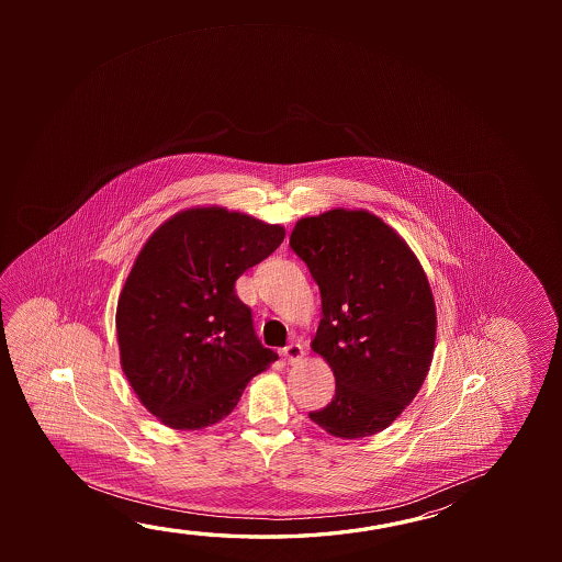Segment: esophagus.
<instances>
[{
  "label": "esophagus",
  "mask_w": 562,
  "mask_h": 562,
  "mask_svg": "<svg viewBox=\"0 0 562 562\" xmlns=\"http://www.w3.org/2000/svg\"><path fill=\"white\" fill-rule=\"evenodd\" d=\"M282 355H284V359L290 362V364H295V362H300V360L304 359L305 350L300 342H292V345H288L284 350H282Z\"/></svg>",
  "instance_id": "34e87169"
}]
</instances>
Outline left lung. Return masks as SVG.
Segmentation results:
<instances>
[{
	"instance_id": "8db88e82",
	"label": "left lung",
	"mask_w": 562,
	"mask_h": 562,
	"mask_svg": "<svg viewBox=\"0 0 562 562\" xmlns=\"http://www.w3.org/2000/svg\"><path fill=\"white\" fill-rule=\"evenodd\" d=\"M290 247L322 292L312 349L335 376L310 419L340 439L384 431L424 386L437 312L424 267L396 229L367 210L302 217Z\"/></svg>"
}]
</instances>
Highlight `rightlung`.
<instances>
[{"label":"right lung","instance_id":"right-lung-1","mask_svg":"<svg viewBox=\"0 0 562 562\" xmlns=\"http://www.w3.org/2000/svg\"><path fill=\"white\" fill-rule=\"evenodd\" d=\"M282 225L195 205L158 227L121 290V369L160 424L195 431L222 422L252 376L278 359L260 345L235 280L272 255Z\"/></svg>","mask_w":562,"mask_h":562}]
</instances>
